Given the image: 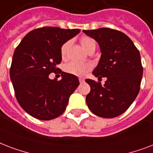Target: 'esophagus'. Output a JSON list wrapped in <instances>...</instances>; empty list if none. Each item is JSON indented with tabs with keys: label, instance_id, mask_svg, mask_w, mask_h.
I'll use <instances>...</instances> for the list:
<instances>
[{
	"label": "esophagus",
	"instance_id": "1",
	"mask_svg": "<svg viewBox=\"0 0 153 153\" xmlns=\"http://www.w3.org/2000/svg\"><path fill=\"white\" fill-rule=\"evenodd\" d=\"M79 80H80V83H82V82H84V78H79Z\"/></svg>",
	"mask_w": 153,
	"mask_h": 153
}]
</instances>
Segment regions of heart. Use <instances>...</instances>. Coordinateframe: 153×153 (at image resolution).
<instances>
[{
    "instance_id": "b5f03b06",
    "label": "heart",
    "mask_w": 153,
    "mask_h": 153,
    "mask_svg": "<svg viewBox=\"0 0 153 153\" xmlns=\"http://www.w3.org/2000/svg\"><path fill=\"white\" fill-rule=\"evenodd\" d=\"M70 43L71 41H68L61 46L60 54L63 58L65 57L66 55H67V52H68V49L69 48ZM80 43H81V45L86 52L92 48H96V43L94 40L90 38V37H88V36L83 37L80 41ZM90 69H91V65L88 64L79 63V62H75V61H72V62L66 64L65 66V71L66 73L72 74V75L77 76H84Z\"/></svg>"
}]
</instances>
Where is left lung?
Instances as JSON below:
<instances>
[{
  "mask_svg": "<svg viewBox=\"0 0 153 153\" xmlns=\"http://www.w3.org/2000/svg\"><path fill=\"white\" fill-rule=\"evenodd\" d=\"M100 47V58L93 74L105 85L86 79L90 93L86 103L93 114L104 118L118 117L126 111L137 98L143 76L140 55L132 40L125 33L112 28L83 30Z\"/></svg>",
  "mask_w": 153,
  "mask_h": 153,
  "instance_id": "left-lung-1",
  "label": "left lung"
}]
</instances>
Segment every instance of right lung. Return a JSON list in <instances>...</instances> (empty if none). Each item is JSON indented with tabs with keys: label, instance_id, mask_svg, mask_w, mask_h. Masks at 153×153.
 Returning <instances> with one entry per match:
<instances>
[{
	"label": "right lung",
	"instance_id": "obj_1",
	"mask_svg": "<svg viewBox=\"0 0 153 153\" xmlns=\"http://www.w3.org/2000/svg\"><path fill=\"white\" fill-rule=\"evenodd\" d=\"M80 29L44 27L26 35L14 51L10 79L21 107L36 119L49 120L62 114L79 85L76 76L61 72V80L48 75L59 68L60 48Z\"/></svg>",
	"mask_w": 153,
	"mask_h": 153
}]
</instances>
